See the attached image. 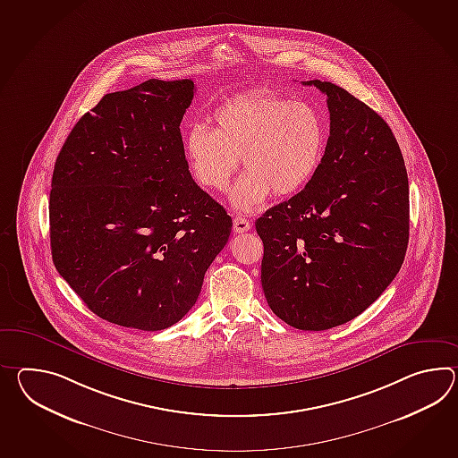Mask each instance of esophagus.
<instances>
[{
	"mask_svg": "<svg viewBox=\"0 0 458 458\" xmlns=\"http://www.w3.org/2000/svg\"><path fill=\"white\" fill-rule=\"evenodd\" d=\"M233 228L236 233H244V232H248L251 228V224L243 216H234Z\"/></svg>",
	"mask_w": 458,
	"mask_h": 458,
	"instance_id": "1",
	"label": "esophagus"
}]
</instances>
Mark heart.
I'll return each instance as SVG.
<instances>
[{"instance_id":"obj_1","label":"heart","mask_w":458,"mask_h":458,"mask_svg":"<svg viewBox=\"0 0 458 458\" xmlns=\"http://www.w3.org/2000/svg\"><path fill=\"white\" fill-rule=\"evenodd\" d=\"M214 128L195 124L185 134V154L195 181L225 191L242 156L243 175L232 204L254 212L269 199L301 192L318 171L326 126L310 103L277 93H242L216 108Z\"/></svg>"}]
</instances>
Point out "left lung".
Here are the masks:
<instances>
[{"label": "left lung", "instance_id": "8db88e82", "mask_svg": "<svg viewBox=\"0 0 458 458\" xmlns=\"http://www.w3.org/2000/svg\"><path fill=\"white\" fill-rule=\"evenodd\" d=\"M327 95L330 136L304 191L256 220L271 310L299 330L360 316L396 277L409 242L406 165L387 123L345 89Z\"/></svg>", "mask_w": 458, "mask_h": 458}]
</instances>
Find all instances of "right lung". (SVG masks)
Listing matches in <instances>:
<instances>
[{"label": "right lung", "instance_id": "add662e5", "mask_svg": "<svg viewBox=\"0 0 458 458\" xmlns=\"http://www.w3.org/2000/svg\"><path fill=\"white\" fill-rule=\"evenodd\" d=\"M192 81L149 79L105 95L52 174V261L93 314L146 332L179 322L232 232L193 182L181 122Z\"/></svg>", "mask_w": 458, "mask_h": 458}]
</instances>
